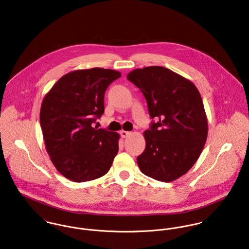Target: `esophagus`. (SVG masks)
I'll return each instance as SVG.
<instances>
[{"mask_svg": "<svg viewBox=\"0 0 249 249\" xmlns=\"http://www.w3.org/2000/svg\"><path fill=\"white\" fill-rule=\"evenodd\" d=\"M120 134H121V136H122L123 138H126V137H128V136L131 134V132H127V131H121V132H120Z\"/></svg>", "mask_w": 249, "mask_h": 249, "instance_id": "1", "label": "esophagus"}]
</instances>
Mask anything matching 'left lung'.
<instances>
[{"mask_svg":"<svg viewBox=\"0 0 249 249\" xmlns=\"http://www.w3.org/2000/svg\"><path fill=\"white\" fill-rule=\"evenodd\" d=\"M127 78L140 89L155 119L144 133L146 148L137 156L138 167L157 181L172 182L191 170L207 141L201 95L191 80L162 66L135 69Z\"/></svg>","mask_w":249,"mask_h":249,"instance_id":"obj_1","label":"left lung"}]
</instances>
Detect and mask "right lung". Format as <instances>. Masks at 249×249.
Returning <instances> with one entry per match:
<instances>
[{
  "label": "right lung",
  "mask_w": 249,
  "mask_h": 249,
  "mask_svg": "<svg viewBox=\"0 0 249 249\" xmlns=\"http://www.w3.org/2000/svg\"><path fill=\"white\" fill-rule=\"evenodd\" d=\"M121 74L103 68L77 70L60 77L44 96L39 122L46 151L59 173L74 182L109 172L119 134L93 128L104 113V94Z\"/></svg>",
  "instance_id": "add662e5"
}]
</instances>
